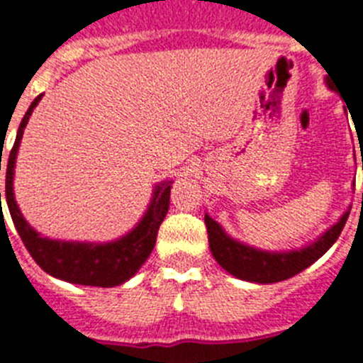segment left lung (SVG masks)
I'll use <instances>...</instances> for the list:
<instances>
[{"label": "left lung", "instance_id": "1", "mask_svg": "<svg viewBox=\"0 0 363 363\" xmlns=\"http://www.w3.org/2000/svg\"><path fill=\"white\" fill-rule=\"evenodd\" d=\"M325 83L329 85V89H333L331 83ZM352 187H354V184H352ZM349 213H351V209L345 211L335 225L329 227L314 242L307 243L300 249H291V251H264V249H256V247L230 238L225 229L207 213H205V227H207V234H209V247L214 259L229 274H233L234 278H240V280L252 281V284H277V281L293 278L294 274H298L309 265H313L316 259L322 258L331 249L333 243L338 240L340 233H342L349 218Z\"/></svg>", "mask_w": 363, "mask_h": 363}]
</instances>
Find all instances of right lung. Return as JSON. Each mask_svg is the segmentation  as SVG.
Masks as SVG:
<instances>
[{
	"label": "right lung",
	"instance_id": "add662e5",
	"mask_svg": "<svg viewBox=\"0 0 363 363\" xmlns=\"http://www.w3.org/2000/svg\"><path fill=\"white\" fill-rule=\"evenodd\" d=\"M43 94L38 96L28 107L27 114L19 123L16 142L12 147L9 160H6V179L5 196L9 211L16 230L23 240L27 251L38 265L50 277L65 280L69 284L92 285V287H116L140 271L147 262L149 255L156 245V234L163 218L169 211V198H171L172 179H167L154 187L152 198L142 220L138 221L134 229L123 234L121 238L112 242H65V240H52L41 236L34 227H30L19 211L14 198V167L18 158L19 143L23 138V130L28 123L32 111L40 104ZM1 171V160H0ZM1 205V192H0Z\"/></svg>",
	"mask_w": 363,
	"mask_h": 363
}]
</instances>
